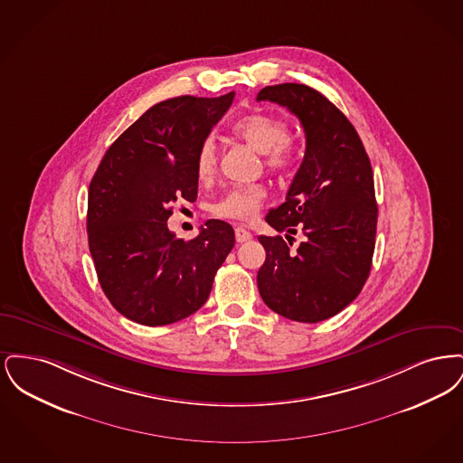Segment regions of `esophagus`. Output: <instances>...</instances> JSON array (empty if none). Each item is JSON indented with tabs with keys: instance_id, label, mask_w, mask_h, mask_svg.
Listing matches in <instances>:
<instances>
[{
	"instance_id": "1",
	"label": "esophagus",
	"mask_w": 463,
	"mask_h": 463,
	"mask_svg": "<svg viewBox=\"0 0 463 463\" xmlns=\"http://www.w3.org/2000/svg\"><path fill=\"white\" fill-rule=\"evenodd\" d=\"M234 234H236V241L238 242H248L253 240L251 232L246 231V229H242V227H236V229H234Z\"/></svg>"
}]
</instances>
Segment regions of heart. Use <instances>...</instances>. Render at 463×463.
<instances>
[{
	"label": "heart",
	"mask_w": 463,
	"mask_h": 463,
	"mask_svg": "<svg viewBox=\"0 0 463 463\" xmlns=\"http://www.w3.org/2000/svg\"><path fill=\"white\" fill-rule=\"evenodd\" d=\"M232 135L241 138L253 151L264 155V166L270 174L283 175L295 166V151L289 144V128L281 118L270 114H248L234 123ZM217 168V147L212 138L199 146L196 155V174L199 180H210ZM264 199V189L259 185L236 187L225 193L212 212L227 221H251Z\"/></svg>",
	"instance_id": "1"
}]
</instances>
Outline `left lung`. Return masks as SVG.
<instances>
[{"instance_id":"1","label":"left lung","mask_w":463,"mask_h":463,"mask_svg":"<svg viewBox=\"0 0 463 463\" xmlns=\"http://www.w3.org/2000/svg\"><path fill=\"white\" fill-rule=\"evenodd\" d=\"M257 100L293 112L306 132V156L287 201L265 222L302 232L289 250L281 236H260L265 262L257 285L265 306L298 323H319L347 307L364 287L374 251L378 206L373 170L353 123L317 90L298 83L265 87Z\"/></svg>"}]
</instances>
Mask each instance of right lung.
<instances>
[{
	"label": "right lung",
	"mask_w": 463,
	"mask_h": 463,
	"mask_svg": "<svg viewBox=\"0 0 463 463\" xmlns=\"http://www.w3.org/2000/svg\"><path fill=\"white\" fill-rule=\"evenodd\" d=\"M234 91L182 95L146 110L121 133L90 182L87 231L99 283L112 307L144 326L172 325L208 300L234 246V229L208 221L191 241L166 221L176 201H196V155Z\"/></svg>",
	"instance_id": "add662e5"
}]
</instances>
